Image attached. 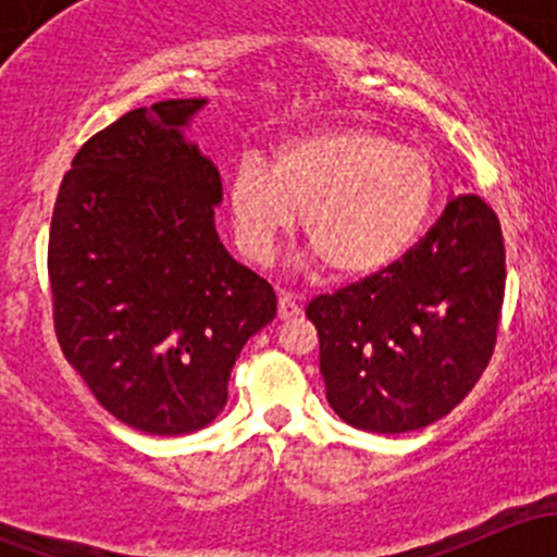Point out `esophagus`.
Wrapping results in <instances>:
<instances>
[{
	"instance_id": "1",
	"label": "esophagus",
	"mask_w": 557,
	"mask_h": 557,
	"mask_svg": "<svg viewBox=\"0 0 557 557\" xmlns=\"http://www.w3.org/2000/svg\"><path fill=\"white\" fill-rule=\"evenodd\" d=\"M277 314H280V320L296 318V314H301V305L294 299V296L283 294V296H280V301H277Z\"/></svg>"
}]
</instances>
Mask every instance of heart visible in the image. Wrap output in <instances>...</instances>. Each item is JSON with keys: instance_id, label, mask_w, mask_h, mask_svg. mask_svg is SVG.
I'll use <instances>...</instances> for the list:
<instances>
[{"instance_id": "obj_1", "label": "heart", "mask_w": 557, "mask_h": 557, "mask_svg": "<svg viewBox=\"0 0 557 557\" xmlns=\"http://www.w3.org/2000/svg\"><path fill=\"white\" fill-rule=\"evenodd\" d=\"M436 196L429 156L372 126H329L285 139L272 170L245 159L228 183L237 243L267 261L301 212L314 258L358 280L396 263L423 234Z\"/></svg>"}]
</instances>
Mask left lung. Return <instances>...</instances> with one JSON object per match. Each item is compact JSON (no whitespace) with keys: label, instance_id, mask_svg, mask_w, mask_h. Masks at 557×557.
I'll use <instances>...</instances> for the list:
<instances>
[{"label":"left lung","instance_id":"left-lung-1","mask_svg":"<svg viewBox=\"0 0 557 557\" xmlns=\"http://www.w3.org/2000/svg\"><path fill=\"white\" fill-rule=\"evenodd\" d=\"M504 285L498 215L480 196H455L396 263L307 307L331 409L372 434L453 412L491 363Z\"/></svg>","mask_w":557,"mask_h":557}]
</instances>
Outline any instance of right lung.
I'll return each instance as SVG.
<instances>
[{"mask_svg":"<svg viewBox=\"0 0 557 557\" xmlns=\"http://www.w3.org/2000/svg\"><path fill=\"white\" fill-rule=\"evenodd\" d=\"M205 99H166L94 134L61 180L48 239L61 352L121 423L205 429L245 342L277 314L272 285L215 232L221 174L185 143Z\"/></svg>","mask_w":557,"mask_h":557,"instance_id":"1","label":"right lung"}]
</instances>
